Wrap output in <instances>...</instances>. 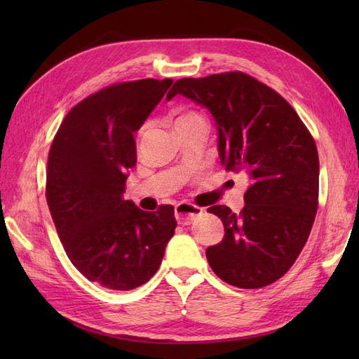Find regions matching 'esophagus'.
<instances>
[{
    "label": "esophagus",
    "instance_id": "34e87169",
    "mask_svg": "<svg viewBox=\"0 0 359 359\" xmlns=\"http://www.w3.org/2000/svg\"><path fill=\"white\" fill-rule=\"evenodd\" d=\"M203 210L196 207V205L191 203H179L177 207H175V219H177V222L180 225H189L193 222V219L196 216L202 215Z\"/></svg>",
    "mask_w": 359,
    "mask_h": 359
}]
</instances>
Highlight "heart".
<instances>
[{"label":"heart","instance_id":"1","mask_svg":"<svg viewBox=\"0 0 359 359\" xmlns=\"http://www.w3.org/2000/svg\"><path fill=\"white\" fill-rule=\"evenodd\" d=\"M194 121H205V120L201 114L196 111H180L175 114V117H174V128L182 126V125H188V123H194ZM142 134H143V129H140V133L137 137L140 139Z\"/></svg>","mask_w":359,"mask_h":359}]
</instances>
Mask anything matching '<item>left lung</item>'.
<instances>
[{
    "instance_id": "8db88e82",
    "label": "left lung",
    "mask_w": 359,
    "mask_h": 359,
    "mask_svg": "<svg viewBox=\"0 0 359 359\" xmlns=\"http://www.w3.org/2000/svg\"><path fill=\"white\" fill-rule=\"evenodd\" d=\"M184 95L211 112L220 163L251 185L236 215L212 205L225 234L207 248L226 284L261 288L284 276L309 239L318 210L319 158L313 137L276 90L243 72L182 79L166 98Z\"/></svg>"
}]
</instances>
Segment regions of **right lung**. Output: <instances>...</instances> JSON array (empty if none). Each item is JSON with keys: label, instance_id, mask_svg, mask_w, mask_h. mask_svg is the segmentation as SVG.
<instances>
[{"label": "right lung", "instance_id": "obj_1", "mask_svg": "<svg viewBox=\"0 0 359 359\" xmlns=\"http://www.w3.org/2000/svg\"><path fill=\"white\" fill-rule=\"evenodd\" d=\"M172 80L117 83L67 112L52 142L46 199L67 257L89 280L111 290L148 282L174 236L171 205L143 211L123 201L137 163L135 133Z\"/></svg>", "mask_w": 359, "mask_h": 359}]
</instances>
